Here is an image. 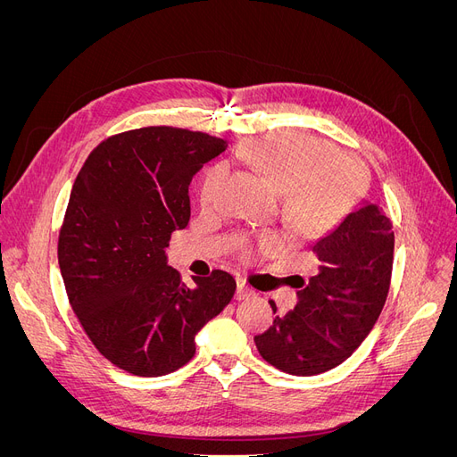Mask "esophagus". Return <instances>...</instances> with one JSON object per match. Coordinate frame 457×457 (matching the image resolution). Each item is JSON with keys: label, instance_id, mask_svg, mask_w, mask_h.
<instances>
[{"label": "esophagus", "instance_id": "esophagus-1", "mask_svg": "<svg viewBox=\"0 0 457 457\" xmlns=\"http://www.w3.org/2000/svg\"><path fill=\"white\" fill-rule=\"evenodd\" d=\"M255 292H253V289L250 287V286H247V282L245 280H238L237 282V299L240 301V299H245V297H250V295H253Z\"/></svg>", "mask_w": 457, "mask_h": 457}]
</instances>
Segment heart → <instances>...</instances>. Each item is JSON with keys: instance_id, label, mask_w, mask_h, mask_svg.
<instances>
[{"instance_id": "obj_1", "label": "heart", "mask_w": 457, "mask_h": 457, "mask_svg": "<svg viewBox=\"0 0 457 457\" xmlns=\"http://www.w3.org/2000/svg\"><path fill=\"white\" fill-rule=\"evenodd\" d=\"M242 158L284 195V212L301 232H322L351 210L364 185L362 168L334 145L305 133H274L247 141ZM220 165L207 170L200 202L212 204L223 185ZM269 242L262 244V247Z\"/></svg>"}]
</instances>
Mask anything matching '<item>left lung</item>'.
<instances>
[{"mask_svg":"<svg viewBox=\"0 0 457 457\" xmlns=\"http://www.w3.org/2000/svg\"><path fill=\"white\" fill-rule=\"evenodd\" d=\"M395 237L378 204L362 198L324 237L311 244L318 267L295 276L297 305L255 337L269 364L292 376H316L358 349L389 294ZM276 312L274 303H270Z\"/></svg>","mask_w":457,"mask_h":457,"instance_id":"8db88e82","label":"left lung"}]
</instances>
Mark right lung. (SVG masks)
Wrapping results in <instances>:
<instances>
[{
	"label": "right lung",
	"instance_id": "right-lung-1",
	"mask_svg": "<svg viewBox=\"0 0 457 457\" xmlns=\"http://www.w3.org/2000/svg\"><path fill=\"white\" fill-rule=\"evenodd\" d=\"M225 150L205 133L143 128L103 141L74 181L59 237L68 301L99 353L135 376L185 366L237 292L225 270L188 287L165 253L188 225L190 179Z\"/></svg>",
	"mask_w": 457,
	"mask_h": 457
}]
</instances>
